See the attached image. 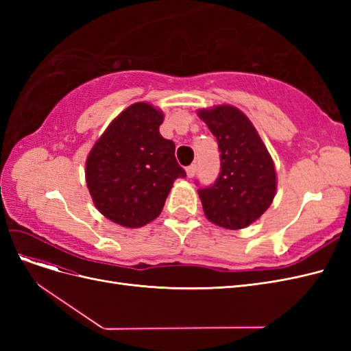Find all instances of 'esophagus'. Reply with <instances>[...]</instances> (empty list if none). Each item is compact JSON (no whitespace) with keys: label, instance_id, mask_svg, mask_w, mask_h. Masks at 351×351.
<instances>
[{"label":"esophagus","instance_id":"34e87169","mask_svg":"<svg viewBox=\"0 0 351 351\" xmlns=\"http://www.w3.org/2000/svg\"><path fill=\"white\" fill-rule=\"evenodd\" d=\"M196 169H197V165H196V164H192V165H189V167L186 168V173H187V177H189V178H192V177H195V174H196Z\"/></svg>","mask_w":351,"mask_h":351}]
</instances>
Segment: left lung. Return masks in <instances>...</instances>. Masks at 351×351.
I'll return each instance as SVG.
<instances>
[{"mask_svg": "<svg viewBox=\"0 0 351 351\" xmlns=\"http://www.w3.org/2000/svg\"><path fill=\"white\" fill-rule=\"evenodd\" d=\"M221 152V171L214 184L197 190L206 218L214 224L240 230L267 210L277 190L272 158L256 129L239 108L218 105L200 110Z\"/></svg>", "mask_w": 351, "mask_h": 351, "instance_id": "1", "label": "left lung"}]
</instances>
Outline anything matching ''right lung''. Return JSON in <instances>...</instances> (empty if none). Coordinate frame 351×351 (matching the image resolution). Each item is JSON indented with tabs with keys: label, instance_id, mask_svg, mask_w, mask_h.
Returning <instances> with one entry per match:
<instances>
[{
	"label": "right lung",
	"instance_id": "obj_1",
	"mask_svg": "<svg viewBox=\"0 0 351 351\" xmlns=\"http://www.w3.org/2000/svg\"><path fill=\"white\" fill-rule=\"evenodd\" d=\"M164 114L151 104L125 108L93 145L86 159V184L104 217L127 228L154 221L177 178L186 171L176 145L164 139Z\"/></svg>",
	"mask_w": 351,
	"mask_h": 351
}]
</instances>
